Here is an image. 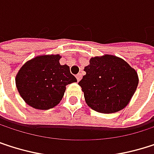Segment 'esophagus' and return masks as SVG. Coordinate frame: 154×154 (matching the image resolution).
Wrapping results in <instances>:
<instances>
[{
	"mask_svg": "<svg viewBox=\"0 0 154 154\" xmlns=\"http://www.w3.org/2000/svg\"><path fill=\"white\" fill-rule=\"evenodd\" d=\"M76 79H77L78 82H80L81 79H82V74H81V73H78V74L76 75Z\"/></svg>",
	"mask_w": 154,
	"mask_h": 154,
	"instance_id": "1",
	"label": "esophagus"
}]
</instances>
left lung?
<instances>
[{
  "instance_id": "left-lung-1",
  "label": "left lung",
  "mask_w": 154,
  "mask_h": 154,
  "mask_svg": "<svg viewBox=\"0 0 154 154\" xmlns=\"http://www.w3.org/2000/svg\"><path fill=\"white\" fill-rule=\"evenodd\" d=\"M84 71L86 74L79 85L85 101L93 110L104 114L125 108L139 82L134 68L122 58L111 54L91 57Z\"/></svg>"
}]
</instances>
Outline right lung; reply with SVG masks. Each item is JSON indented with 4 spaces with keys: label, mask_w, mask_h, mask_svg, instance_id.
<instances>
[{
    "label": "right lung",
    "mask_w": 154,
    "mask_h": 154,
    "mask_svg": "<svg viewBox=\"0 0 154 154\" xmlns=\"http://www.w3.org/2000/svg\"><path fill=\"white\" fill-rule=\"evenodd\" d=\"M60 54H42L26 62L15 82L21 98L30 107L46 110L62 100L66 85L76 82L70 67L61 65Z\"/></svg>",
    "instance_id": "1"
}]
</instances>
